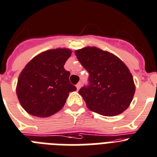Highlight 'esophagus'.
<instances>
[{
	"mask_svg": "<svg viewBox=\"0 0 157 157\" xmlns=\"http://www.w3.org/2000/svg\"><path fill=\"white\" fill-rule=\"evenodd\" d=\"M80 87H81V83H80V82H78V83L76 85V88H77V90H78L80 89Z\"/></svg>",
	"mask_w": 157,
	"mask_h": 157,
	"instance_id": "obj_1",
	"label": "esophagus"
}]
</instances>
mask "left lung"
Listing matches in <instances>:
<instances>
[{"label":"left lung","mask_w":157,"mask_h":157,"mask_svg":"<svg viewBox=\"0 0 157 157\" xmlns=\"http://www.w3.org/2000/svg\"><path fill=\"white\" fill-rule=\"evenodd\" d=\"M75 53L90 74L89 85L78 91L88 109L107 117L125 110L136 89L127 66L115 55L96 47H86Z\"/></svg>","instance_id":"1"}]
</instances>
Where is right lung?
<instances>
[{
  "label": "right lung",
  "instance_id": "1",
  "mask_svg": "<svg viewBox=\"0 0 157 157\" xmlns=\"http://www.w3.org/2000/svg\"><path fill=\"white\" fill-rule=\"evenodd\" d=\"M71 52L68 48L45 51L22 70L17 95L27 113L40 117L52 116L63 107L70 92L76 90L69 81L70 72L64 69Z\"/></svg>",
  "mask_w": 157,
  "mask_h": 157
}]
</instances>
